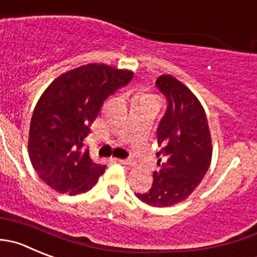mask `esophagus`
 Here are the masks:
<instances>
[{
    "label": "esophagus",
    "mask_w": 257,
    "mask_h": 257,
    "mask_svg": "<svg viewBox=\"0 0 257 257\" xmlns=\"http://www.w3.org/2000/svg\"><path fill=\"white\" fill-rule=\"evenodd\" d=\"M121 164H125V166H134L133 159H119Z\"/></svg>",
    "instance_id": "34e87169"
}]
</instances>
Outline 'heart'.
I'll return each instance as SVG.
<instances>
[{"instance_id":"obj_1","label":"heart","mask_w":257,"mask_h":257,"mask_svg":"<svg viewBox=\"0 0 257 257\" xmlns=\"http://www.w3.org/2000/svg\"><path fill=\"white\" fill-rule=\"evenodd\" d=\"M144 98H148V96H141V99H144Z\"/></svg>"}]
</instances>
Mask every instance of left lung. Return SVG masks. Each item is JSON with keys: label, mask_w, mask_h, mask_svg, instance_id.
I'll return each mask as SVG.
<instances>
[{"label": "left lung", "mask_w": 257, "mask_h": 257, "mask_svg": "<svg viewBox=\"0 0 257 257\" xmlns=\"http://www.w3.org/2000/svg\"><path fill=\"white\" fill-rule=\"evenodd\" d=\"M156 85L167 98V110L157 129L159 171L153 184L137 197L152 207H169L186 200L208 171L212 139L202 104L183 83L161 75Z\"/></svg>", "instance_id": "obj_1"}]
</instances>
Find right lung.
Wrapping results in <instances>:
<instances>
[{"label": "right lung", "instance_id": "1", "mask_svg": "<svg viewBox=\"0 0 257 257\" xmlns=\"http://www.w3.org/2000/svg\"><path fill=\"white\" fill-rule=\"evenodd\" d=\"M132 78L133 71L88 64L61 74L47 86L29 132L30 161L47 186L70 196L95 186L105 166L91 161L84 139L105 99Z\"/></svg>", "mask_w": 257, "mask_h": 257}]
</instances>
